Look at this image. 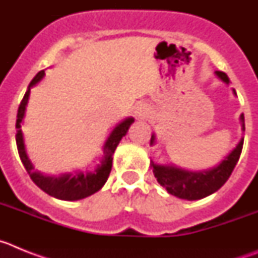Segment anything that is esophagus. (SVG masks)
Instances as JSON below:
<instances>
[{"instance_id": "esophagus-1", "label": "esophagus", "mask_w": 258, "mask_h": 258, "mask_svg": "<svg viewBox=\"0 0 258 258\" xmlns=\"http://www.w3.org/2000/svg\"><path fill=\"white\" fill-rule=\"evenodd\" d=\"M136 115L137 117H140V118H146L147 116H149V111L145 108V107H138L136 111Z\"/></svg>"}]
</instances>
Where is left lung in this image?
Instances as JSON below:
<instances>
[{
  "instance_id": "1",
  "label": "left lung",
  "mask_w": 258,
  "mask_h": 258,
  "mask_svg": "<svg viewBox=\"0 0 258 258\" xmlns=\"http://www.w3.org/2000/svg\"><path fill=\"white\" fill-rule=\"evenodd\" d=\"M216 75L222 80L223 83H230L229 77L225 72L216 71ZM232 92L236 95L234 89H232ZM240 121L241 131L244 132V115H240ZM243 142H244V138H241L235 149L232 150L217 166H214L212 169L190 172V170L181 169L174 165H157V164H154V161H151L152 172H154L157 182L174 197L186 200L203 199V198L220 190L225 184V182L229 179L236 163H238L239 157H240ZM154 143L155 134H152L150 145H154Z\"/></svg>"
}]
</instances>
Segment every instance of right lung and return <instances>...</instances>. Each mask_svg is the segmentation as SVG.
<instances>
[{
  "label": "right lung",
  "instance_id": "add662e5",
  "mask_svg": "<svg viewBox=\"0 0 258 258\" xmlns=\"http://www.w3.org/2000/svg\"><path fill=\"white\" fill-rule=\"evenodd\" d=\"M45 75V71H40L33 80L29 84L28 89H27L26 94L23 97L20 106L18 108V115H17V147L18 152H19L20 160H22L23 165L28 172L29 177L38 187L46 194H49L50 197H54L56 199L60 200H80L84 199L86 197H90L94 192L101 190L103 187V184L106 183L107 178H108L109 173H111V168H112V155L115 152L116 147L120 143L122 137L126 134L127 129L133 124L134 118L127 117L125 118L124 121L117 124L115 126L109 137L107 138L106 143L103 147V154L104 157L102 159L101 164L95 168L94 172L86 173L84 174L83 172H76L75 174L71 173H66L59 177H49V175L41 174L40 172H36L33 165H32L31 160L27 156L26 147H24V140H23V133H22V121L26 113V106L28 103L29 93H31V88L35 86L36 84L40 81Z\"/></svg>",
  "mask_w": 258,
  "mask_h": 258
}]
</instances>
